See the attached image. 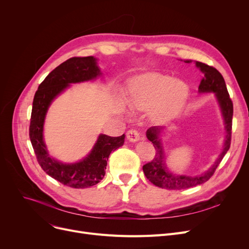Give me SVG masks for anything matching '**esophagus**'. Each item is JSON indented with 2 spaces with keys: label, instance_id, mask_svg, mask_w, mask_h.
<instances>
[{
  "label": "esophagus",
  "instance_id": "esophagus-1",
  "mask_svg": "<svg viewBox=\"0 0 249 249\" xmlns=\"http://www.w3.org/2000/svg\"><path fill=\"white\" fill-rule=\"evenodd\" d=\"M126 137L129 141L131 142H136L140 139V134L138 133V131H136L135 129H131L129 130V131L126 133Z\"/></svg>",
  "mask_w": 249,
  "mask_h": 249
}]
</instances>
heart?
Returning a JSON list of instances; mask_svg holds the SVG:
<instances>
[{
	"label": "heart",
	"mask_w": 249,
	"mask_h": 249,
	"mask_svg": "<svg viewBox=\"0 0 249 249\" xmlns=\"http://www.w3.org/2000/svg\"><path fill=\"white\" fill-rule=\"evenodd\" d=\"M189 95V88L180 80L159 72H148L134 78L130 85L129 105L131 108L149 110L152 122L162 124L179 112Z\"/></svg>",
	"instance_id": "1"
}]
</instances>
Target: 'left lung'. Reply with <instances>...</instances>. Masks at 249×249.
I'll use <instances>...</instances> for the list:
<instances>
[{"instance_id":"1","label":"left lung","mask_w":249,"mask_h":249,"mask_svg":"<svg viewBox=\"0 0 249 249\" xmlns=\"http://www.w3.org/2000/svg\"><path fill=\"white\" fill-rule=\"evenodd\" d=\"M185 62L190 63L191 60H185ZM196 67L200 69V71L204 73V77L202 78L201 84L199 86V93H214L219 104L226 131L223 149H222L221 153L218 155L217 160L212 164V166L207 169L204 174L192 177L176 175L169 172V169L165 164V154L160 139V134L164 127H150L146 131V137L149 141L153 143L156 152L154 159L150 162L143 165L142 168L147 179H149V181L152 182L154 186L161 189L184 190L204 184V182H206L213 176L217 166L219 165L221 160H223L224 155L230 148L233 104L229 97L224 78L215 68L210 67V65L196 61Z\"/></svg>"}]
</instances>
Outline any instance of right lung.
<instances>
[{"instance_id": "1", "label": "right lung", "mask_w": 249, "mask_h": 249, "mask_svg": "<svg viewBox=\"0 0 249 249\" xmlns=\"http://www.w3.org/2000/svg\"><path fill=\"white\" fill-rule=\"evenodd\" d=\"M101 74L94 56L70 58L45 77L33 100L29 136L38 163L48 176L74 189L89 188L103 179L110 153L124 144L125 135L111 137L100 134L86 158L77 162L64 163L48 153L43 137L45 117L51 103L71 84L93 81Z\"/></svg>"}]
</instances>
